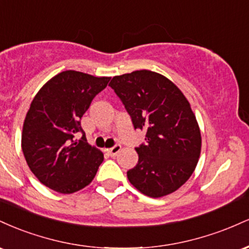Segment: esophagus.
<instances>
[{"instance_id": "obj_1", "label": "esophagus", "mask_w": 249, "mask_h": 249, "mask_svg": "<svg viewBox=\"0 0 249 249\" xmlns=\"http://www.w3.org/2000/svg\"><path fill=\"white\" fill-rule=\"evenodd\" d=\"M121 150H122L121 145H115V146H113V147L107 148V152L108 154H110L111 157H116L117 154L121 152Z\"/></svg>"}]
</instances>
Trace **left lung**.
Here are the masks:
<instances>
[{
    "instance_id": "1",
    "label": "left lung",
    "mask_w": 249,
    "mask_h": 249,
    "mask_svg": "<svg viewBox=\"0 0 249 249\" xmlns=\"http://www.w3.org/2000/svg\"><path fill=\"white\" fill-rule=\"evenodd\" d=\"M111 88L122 99L134 128L145 131L136 148L138 164L127 179L139 192L161 198L190 179L201 152V133L196 115L180 89L150 70L115 76Z\"/></svg>"
}]
</instances>
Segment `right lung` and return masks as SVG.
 Masks as SVG:
<instances>
[{"label": "right lung", "instance_id": "add662e5", "mask_svg": "<svg viewBox=\"0 0 249 249\" xmlns=\"http://www.w3.org/2000/svg\"><path fill=\"white\" fill-rule=\"evenodd\" d=\"M111 77H96L75 70L57 73L34 97L22 130V151L31 172L43 185L62 194L88 186L104 154L75 141L81 118Z\"/></svg>", "mask_w": 249, "mask_h": 249}]
</instances>
